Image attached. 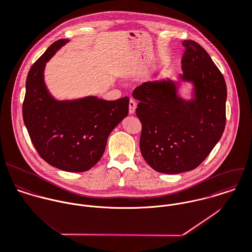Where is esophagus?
<instances>
[{"label": "esophagus", "instance_id": "esophagus-1", "mask_svg": "<svg viewBox=\"0 0 252 252\" xmlns=\"http://www.w3.org/2000/svg\"><path fill=\"white\" fill-rule=\"evenodd\" d=\"M136 107H137L136 101L133 98H131L130 101H129V113L130 114H134L135 110H136Z\"/></svg>", "mask_w": 252, "mask_h": 252}]
</instances>
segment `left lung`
<instances>
[{
    "label": "left lung",
    "mask_w": 252,
    "mask_h": 252,
    "mask_svg": "<svg viewBox=\"0 0 252 252\" xmlns=\"http://www.w3.org/2000/svg\"><path fill=\"white\" fill-rule=\"evenodd\" d=\"M181 82L194 86L193 97L177 94L180 81L145 82L133 92L140 100L136 114L142 123L140 149L158 172L178 174L197 167L221 139L226 124L227 86L207 52L185 40Z\"/></svg>",
    "instance_id": "left-lung-1"
}]
</instances>
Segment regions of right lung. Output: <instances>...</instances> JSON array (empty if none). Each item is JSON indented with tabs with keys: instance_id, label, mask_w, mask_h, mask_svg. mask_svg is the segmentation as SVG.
Listing matches in <instances>:
<instances>
[{
	"instance_id": "add662e5",
	"label": "right lung",
	"mask_w": 252,
	"mask_h": 252,
	"mask_svg": "<svg viewBox=\"0 0 252 252\" xmlns=\"http://www.w3.org/2000/svg\"><path fill=\"white\" fill-rule=\"evenodd\" d=\"M68 41H56L31 66L22 114L31 142L46 162L67 172H85L100 159L109 134L128 115L129 97L56 99L45 84L44 70Z\"/></svg>"
}]
</instances>
